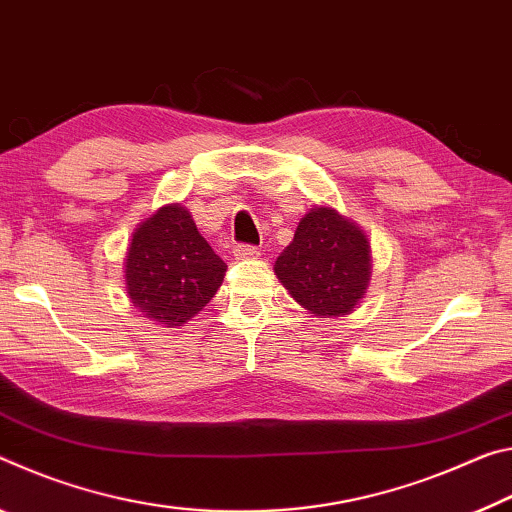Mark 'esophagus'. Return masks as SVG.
Masks as SVG:
<instances>
[{
    "label": "esophagus",
    "instance_id": "1",
    "mask_svg": "<svg viewBox=\"0 0 512 512\" xmlns=\"http://www.w3.org/2000/svg\"><path fill=\"white\" fill-rule=\"evenodd\" d=\"M233 256H236L238 261H251V258L261 256V251H258V247H251V245H238L233 249Z\"/></svg>",
    "mask_w": 512,
    "mask_h": 512
}]
</instances>
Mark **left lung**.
I'll list each match as a JSON object with an SVG mask.
<instances>
[{
    "instance_id": "1",
    "label": "left lung",
    "mask_w": 512,
    "mask_h": 512,
    "mask_svg": "<svg viewBox=\"0 0 512 512\" xmlns=\"http://www.w3.org/2000/svg\"><path fill=\"white\" fill-rule=\"evenodd\" d=\"M274 274L311 315L347 317L370 288V240L354 220L331 206L315 204L276 258Z\"/></svg>"
}]
</instances>
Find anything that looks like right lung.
<instances>
[{
    "label": "right lung",
    "instance_id": "right-lung-1",
    "mask_svg": "<svg viewBox=\"0 0 512 512\" xmlns=\"http://www.w3.org/2000/svg\"><path fill=\"white\" fill-rule=\"evenodd\" d=\"M215 254L186 206L165 204L133 231L124 258V286L136 311L167 329H181L224 281Z\"/></svg>",
    "mask_w": 512,
    "mask_h": 512
}]
</instances>
